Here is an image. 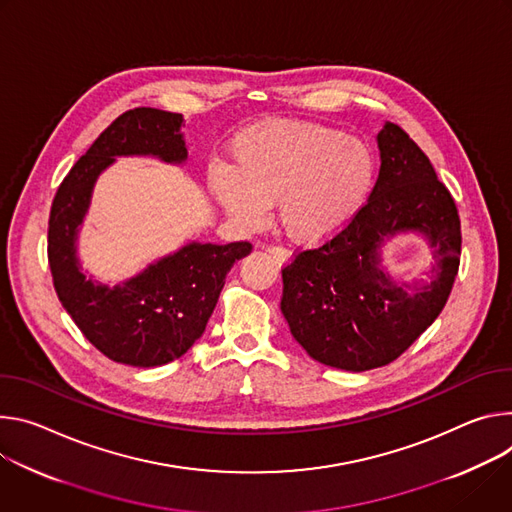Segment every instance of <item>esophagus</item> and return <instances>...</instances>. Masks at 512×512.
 <instances>
[{"label": "esophagus", "instance_id": "34e87169", "mask_svg": "<svg viewBox=\"0 0 512 512\" xmlns=\"http://www.w3.org/2000/svg\"><path fill=\"white\" fill-rule=\"evenodd\" d=\"M266 252H268L280 266H282V264H289V262L293 260V254H291L287 248H282V246H268Z\"/></svg>", "mask_w": 512, "mask_h": 512}]
</instances>
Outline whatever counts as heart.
<instances>
[{
    "instance_id": "heart-1",
    "label": "heart",
    "mask_w": 512,
    "mask_h": 512,
    "mask_svg": "<svg viewBox=\"0 0 512 512\" xmlns=\"http://www.w3.org/2000/svg\"><path fill=\"white\" fill-rule=\"evenodd\" d=\"M232 164L207 168V189L244 230H258L278 205L282 232L319 246L342 234L368 203L378 162L370 144L337 128L270 120L236 134Z\"/></svg>"
}]
</instances>
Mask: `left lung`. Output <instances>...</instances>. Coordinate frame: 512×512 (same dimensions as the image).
Masks as SVG:
<instances>
[{
    "instance_id": "left-lung-1",
    "label": "left lung",
    "mask_w": 512,
    "mask_h": 512,
    "mask_svg": "<svg viewBox=\"0 0 512 512\" xmlns=\"http://www.w3.org/2000/svg\"><path fill=\"white\" fill-rule=\"evenodd\" d=\"M380 173L346 230L282 270V301L293 337L317 362L364 372L399 358L437 319L460 266V215L425 152L386 122L376 136ZM401 233L434 250L430 282L396 279L381 248Z\"/></svg>"
}]
</instances>
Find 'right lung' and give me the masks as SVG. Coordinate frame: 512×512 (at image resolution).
Wrapping results in <instances>:
<instances>
[{"mask_svg":"<svg viewBox=\"0 0 512 512\" xmlns=\"http://www.w3.org/2000/svg\"><path fill=\"white\" fill-rule=\"evenodd\" d=\"M183 124L181 113L126 111L77 160L50 209L48 264L56 295L101 354L128 366L150 368L181 358L203 335L227 272L252 252L248 242H187L111 287L83 272L77 242L99 175L120 156L185 164Z\"/></svg>","mask_w":512,"mask_h":512,"instance_id":"1","label":"right lung"}]
</instances>
